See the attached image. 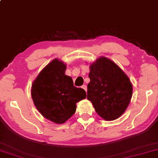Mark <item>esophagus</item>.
<instances>
[{"instance_id":"1","label":"esophagus","mask_w":158,"mask_h":158,"mask_svg":"<svg viewBox=\"0 0 158 158\" xmlns=\"http://www.w3.org/2000/svg\"><path fill=\"white\" fill-rule=\"evenodd\" d=\"M82 87V88H83V89L85 90V91H86V92H87V86H86V85H83V86H82V87Z\"/></svg>"}]
</instances>
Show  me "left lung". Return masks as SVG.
I'll use <instances>...</instances> for the list:
<instances>
[{
    "label": "left lung",
    "instance_id": "left-lung-1",
    "mask_svg": "<svg viewBox=\"0 0 158 158\" xmlns=\"http://www.w3.org/2000/svg\"><path fill=\"white\" fill-rule=\"evenodd\" d=\"M87 99L106 121L117 119L125 112L132 97V85L114 62L100 57L90 65Z\"/></svg>",
    "mask_w": 158,
    "mask_h": 158
}]
</instances>
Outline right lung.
<instances>
[{
	"instance_id": "obj_1",
	"label": "right lung",
	"mask_w": 158,
	"mask_h": 158,
	"mask_svg": "<svg viewBox=\"0 0 158 158\" xmlns=\"http://www.w3.org/2000/svg\"><path fill=\"white\" fill-rule=\"evenodd\" d=\"M66 66L57 58L40 71L31 85V98L45 118L61 124L74 114L77 102L86 98V92L73 86L65 74Z\"/></svg>"
}]
</instances>
